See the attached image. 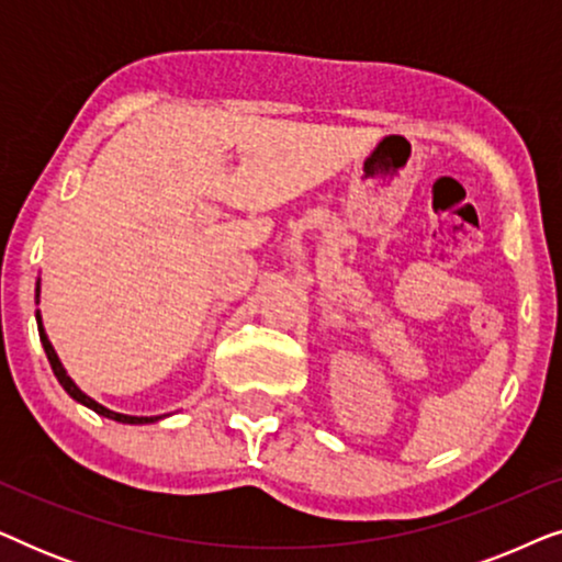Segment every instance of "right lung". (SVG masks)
Masks as SVG:
<instances>
[{"mask_svg": "<svg viewBox=\"0 0 562 562\" xmlns=\"http://www.w3.org/2000/svg\"><path fill=\"white\" fill-rule=\"evenodd\" d=\"M35 302L41 304V279H37V283H35ZM35 319H37V333H41L43 350H45V356H48V363H50V368H53V373H56L58 383H60V386H64V391H66L68 396L74 398V402H79V404L87 406V409L97 412L99 417H106V419L122 422V425H150V422H158V419H164V417H166V414H160V417H133V414H120V412H112V409H106V406H102V404H99V402H94V398H91V396L83 394V391H81V389L76 386V383H74L71 375L66 373V368H64V363H60V358H58L56 348H53L50 340H48V335H45V327H43L41 310L35 312Z\"/></svg>", "mask_w": 562, "mask_h": 562, "instance_id": "1", "label": "right lung"}]
</instances>
